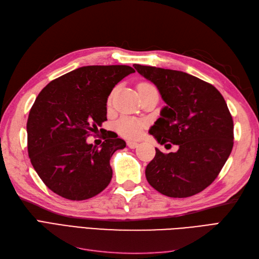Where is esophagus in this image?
<instances>
[{"instance_id":"obj_1","label":"esophagus","mask_w":259,"mask_h":259,"mask_svg":"<svg viewBox=\"0 0 259 259\" xmlns=\"http://www.w3.org/2000/svg\"><path fill=\"white\" fill-rule=\"evenodd\" d=\"M138 143L137 142H127V146H128V148H131V149H135V148H137L138 147Z\"/></svg>"}]
</instances>
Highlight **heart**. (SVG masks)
Returning a JSON list of instances; mask_svg holds the SVG:
<instances>
[{"mask_svg":"<svg viewBox=\"0 0 259 259\" xmlns=\"http://www.w3.org/2000/svg\"><path fill=\"white\" fill-rule=\"evenodd\" d=\"M138 86H142V88H154V86L150 83H140ZM113 97V93H111V95L109 96L107 104L108 106L111 105ZM146 127V123L144 121H140L137 119H134V117H130V116H123L121 119L115 123V130L119 134L123 137L134 139L139 137L142 135V133L144 128Z\"/></svg>","mask_w":259,"mask_h":259,"instance_id":"b5f03b06","label":"heart"}]
</instances>
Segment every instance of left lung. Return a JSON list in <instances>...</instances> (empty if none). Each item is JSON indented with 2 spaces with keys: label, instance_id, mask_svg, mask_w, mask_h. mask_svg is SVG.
I'll return each instance as SVG.
<instances>
[{
  "label": "left lung",
  "instance_id": "obj_1",
  "mask_svg": "<svg viewBox=\"0 0 259 259\" xmlns=\"http://www.w3.org/2000/svg\"><path fill=\"white\" fill-rule=\"evenodd\" d=\"M134 67L156 85L166 103L149 132L161 145L179 147L167 154L155 148V156L146 168L148 183L170 198L203 191L221 173L233 147V120L223 95L211 84L186 72Z\"/></svg>",
  "mask_w": 259,
  "mask_h": 259
}]
</instances>
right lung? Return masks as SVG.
Returning <instances> with one entry per match:
<instances>
[{"instance_id":"1","label":"right lung","mask_w":259,"mask_h":259,"mask_svg":"<svg viewBox=\"0 0 259 259\" xmlns=\"http://www.w3.org/2000/svg\"><path fill=\"white\" fill-rule=\"evenodd\" d=\"M133 72L124 65L81 67L53 80L38 94L27 122L28 154L53 192L82 201L110 184V159L126 143L106 136L98 148L86 138L107 121V99L115 84Z\"/></svg>"}]
</instances>
